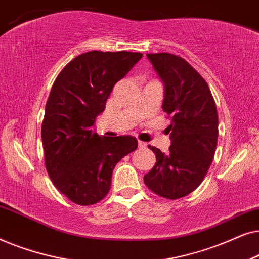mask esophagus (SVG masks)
Returning a JSON list of instances; mask_svg holds the SVG:
<instances>
[{
    "label": "esophagus",
    "instance_id": "obj_1",
    "mask_svg": "<svg viewBox=\"0 0 259 259\" xmlns=\"http://www.w3.org/2000/svg\"><path fill=\"white\" fill-rule=\"evenodd\" d=\"M138 146H139V148H146L147 147V144L144 143V141H138Z\"/></svg>",
    "mask_w": 259,
    "mask_h": 259
}]
</instances>
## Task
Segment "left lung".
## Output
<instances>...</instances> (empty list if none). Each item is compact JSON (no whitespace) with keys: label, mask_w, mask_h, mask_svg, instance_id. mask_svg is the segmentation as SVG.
<instances>
[{"label":"left lung","mask_w":259,"mask_h":259,"mask_svg":"<svg viewBox=\"0 0 259 259\" xmlns=\"http://www.w3.org/2000/svg\"><path fill=\"white\" fill-rule=\"evenodd\" d=\"M146 55L164 82L162 109L171 120V146L165 154L148 145L157 160L144 182L158 196L178 199L200 185L213 160L217 107L206 81L183 58L169 53Z\"/></svg>","instance_id":"1"}]
</instances>
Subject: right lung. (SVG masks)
<instances>
[{"label":"right lung","instance_id":"1","mask_svg":"<svg viewBox=\"0 0 259 259\" xmlns=\"http://www.w3.org/2000/svg\"><path fill=\"white\" fill-rule=\"evenodd\" d=\"M143 58L141 53L92 51L74 58L54 81L41 137L49 178L79 205L107 196L112 173L138 147L134 137H100L93 131L113 87Z\"/></svg>","mask_w":259,"mask_h":259}]
</instances>
